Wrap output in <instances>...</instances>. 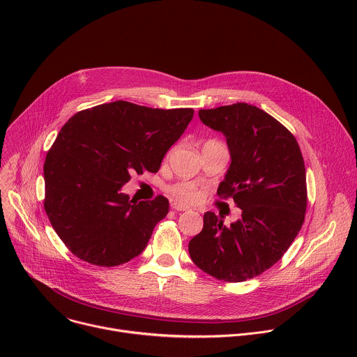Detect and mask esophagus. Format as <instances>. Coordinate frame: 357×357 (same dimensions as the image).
<instances>
[{
  "label": "esophagus",
  "instance_id": "esophagus-1",
  "mask_svg": "<svg viewBox=\"0 0 357 357\" xmlns=\"http://www.w3.org/2000/svg\"><path fill=\"white\" fill-rule=\"evenodd\" d=\"M171 206H172V209H174L175 212H185V211L189 209L188 206H185V205H182V203H178V202H174Z\"/></svg>",
  "mask_w": 357,
  "mask_h": 357
}]
</instances>
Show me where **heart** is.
Segmentation results:
<instances>
[{
    "label": "heart",
    "mask_w": 357,
    "mask_h": 357,
    "mask_svg": "<svg viewBox=\"0 0 357 357\" xmlns=\"http://www.w3.org/2000/svg\"><path fill=\"white\" fill-rule=\"evenodd\" d=\"M171 193L179 200L193 203L200 197V188L196 182H178L169 188Z\"/></svg>",
    "instance_id": "obj_1"
}]
</instances>
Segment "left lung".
Segmentation results:
<instances>
[{
  "mask_svg": "<svg viewBox=\"0 0 357 357\" xmlns=\"http://www.w3.org/2000/svg\"><path fill=\"white\" fill-rule=\"evenodd\" d=\"M199 117L226 137L231 164L218 195L234 200L241 219L226 226L206 212L189 254L206 274L241 282L281 260L299 233L308 203L303 158L291 131L256 106L199 110Z\"/></svg>",
  "mask_w": 357,
  "mask_h": 357,
  "instance_id": "obj_1",
  "label": "left lung"
}]
</instances>
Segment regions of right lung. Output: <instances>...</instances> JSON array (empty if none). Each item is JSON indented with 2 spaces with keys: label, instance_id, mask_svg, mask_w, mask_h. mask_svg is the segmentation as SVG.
<instances>
[{
  "label": "right lung",
  "instance_id": "add662e5",
  "mask_svg": "<svg viewBox=\"0 0 357 357\" xmlns=\"http://www.w3.org/2000/svg\"><path fill=\"white\" fill-rule=\"evenodd\" d=\"M193 113L119 100L82 110L61 128L43 164V208L77 259L114 267L142 252L169 202L130 200L120 189L132 172H158Z\"/></svg>",
  "mask_w": 357,
  "mask_h": 357
}]
</instances>
